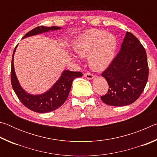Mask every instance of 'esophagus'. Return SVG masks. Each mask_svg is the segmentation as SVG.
Wrapping results in <instances>:
<instances>
[{"mask_svg": "<svg viewBox=\"0 0 157 157\" xmlns=\"http://www.w3.org/2000/svg\"><path fill=\"white\" fill-rule=\"evenodd\" d=\"M84 75L85 78H86V79H93L95 78V76L93 75V74L90 73H85Z\"/></svg>", "mask_w": 157, "mask_h": 157, "instance_id": "1", "label": "esophagus"}]
</instances>
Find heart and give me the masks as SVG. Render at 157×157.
Segmentation results:
<instances>
[{"instance_id": "obj_1", "label": "heart", "mask_w": 157, "mask_h": 157, "mask_svg": "<svg viewBox=\"0 0 157 157\" xmlns=\"http://www.w3.org/2000/svg\"><path fill=\"white\" fill-rule=\"evenodd\" d=\"M117 46L116 37L107 32L91 29L79 34L73 43L77 56L88 57L93 70L102 71L107 68L114 57Z\"/></svg>"}]
</instances>
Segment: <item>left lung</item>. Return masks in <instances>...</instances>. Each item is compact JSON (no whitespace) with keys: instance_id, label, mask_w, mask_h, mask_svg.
<instances>
[{"instance_id":"obj_1","label":"left lung","mask_w":157,"mask_h":157,"mask_svg":"<svg viewBox=\"0 0 157 157\" xmlns=\"http://www.w3.org/2000/svg\"><path fill=\"white\" fill-rule=\"evenodd\" d=\"M148 73L144 47L134 34L127 32L120 51L102 73L109 84V90L107 94L101 96V100L116 107L134 102L145 89Z\"/></svg>"}]
</instances>
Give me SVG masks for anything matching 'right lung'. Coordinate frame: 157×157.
Returning <instances> with one entry per match:
<instances>
[{
    "instance_id": "add662e5",
    "label": "right lung",
    "mask_w": 157,
    "mask_h": 157,
    "mask_svg": "<svg viewBox=\"0 0 157 157\" xmlns=\"http://www.w3.org/2000/svg\"><path fill=\"white\" fill-rule=\"evenodd\" d=\"M60 29H62V28L57 26H52V27L39 26L28 32L23 37V39L42 33H48L49 31L58 30ZM17 46L18 45L15 47L12 55L11 83L12 88L18 98L26 107L35 112L48 113L57 109L67 99L74 79L80 78L83 75L82 73L81 72H74V71L65 70L62 72L59 79L46 92L40 95L28 94L21 87L14 71V56Z\"/></svg>"
}]
</instances>
